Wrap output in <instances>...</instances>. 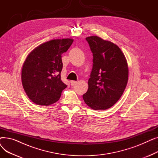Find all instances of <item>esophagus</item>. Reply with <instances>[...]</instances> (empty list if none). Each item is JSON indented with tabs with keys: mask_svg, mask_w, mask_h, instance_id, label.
I'll return each instance as SVG.
<instances>
[{
	"mask_svg": "<svg viewBox=\"0 0 158 158\" xmlns=\"http://www.w3.org/2000/svg\"><path fill=\"white\" fill-rule=\"evenodd\" d=\"M77 83V82L76 81H70V84H71L72 86L76 85Z\"/></svg>",
	"mask_w": 158,
	"mask_h": 158,
	"instance_id": "obj_1",
	"label": "esophagus"
}]
</instances>
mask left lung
<instances>
[{
	"instance_id": "1",
	"label": "left lung",
	"mask_w": 158,
	"mask_h": 158,
	"mask_svg": "<svg viewBox=\"0 0 158 158\" xmlns=\"http://www.w3.org/2000/svg\"><path fill=\"white\" fill-rule=\"evenodd\" d=\"M93 53V68L88 80L85 102L94 110H105L118 102L129 77L126 58L111 41L97 36L86 38Z\"/></svg>"
}]
</instances>
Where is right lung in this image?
Here are the masks:
<instances>
[{"mask_svg":"<svg viewBox=\"0 0 158 158\" xmlns=\"http://www.w3.org/2000/svg\"><path fill=\"white\" fill-rule=\"evenodd\" d=\"M72 38L50 40L28 54L22 69V83L30 100L40 106H49L59 100L66 86L62 82L61 54L68 51Z\"/></svg>","mask_w":158,"mask_h":158,"instance_id":"obj_1","label":"right lung"}]
</instances>
